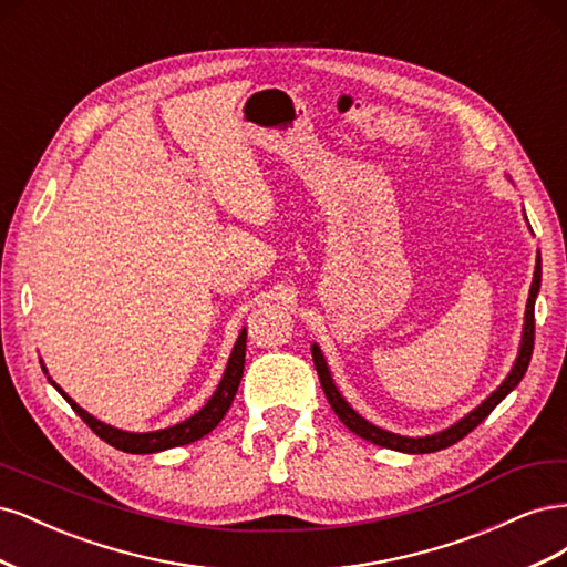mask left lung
Wrapping results in <instances>:
<instances>
[{"instance_id": "left-lung-1", "label": "left lung", "mask_w": 567, "mask_h": 567, "mask_svg": "<svg viewBox=\"0 0 567 567\" xmlns=\"http://www.w3.org/2000/svg\"><path fill=\"white\" fill-rule=\"evenodd\" d=\"M539 284H542V257H537L535 279H532V288H529L527 310H525V326H523V342H520V352H518L516 364H513L511 373L506 375V381L499 388H496L483 404L473 409L466 419H461L458 423L447 427V431H442L437 435H427V437H402V435L388 433V431H383V427H375L373 423L364 421L346 400L340 398V392L333 385V379L329 373V367H326V362H323L321 350L317 346H312L315 369L319 373V381H321L326 400H329L331 409L336 411V416L342 423H346L354 435L364 437L373 444H381V447H388V450H394V452H406V454H431V452H440V450L452 447V444H456L458 440L466 437L473 431V427L483 423L492 414V409L499 404L506 398V394L523 381V375H525L527 364L532 359V350H535V298L539 293Z\"/></svg>"}]
</instances>
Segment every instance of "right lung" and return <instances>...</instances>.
I'll return each instance as SVG.
<instances>
[{"mask_svg":"<svg viewBox=\"0 0 567 567\" xmlns=\"http://www.w3.org/2000/svg\"><path fill=\"white\" fill-rule=\"evenodd\" d=\"M244 362H246V329L241 331V336H238V340H236V346H234L231 357H229L227 371H225V375H221V381H219L215 394L210 398V402L205 404L198 411V414H194L192 419H186V421H182L173 427H165V431H156V433H127V431H117V427L101 423L94 416H90L87 411L80 409L54 381H51V383H54V388L63 394L65 402L73 406L75 414L84 423H87L101 440L109 442L111 447L130 452V454H153V452H163V450H169V447H179V444L196 442L203 435H208L213 427L221 419H225V414H227L234 398H236L238 383H241Z\"/></svg>","mask_w":567,"mask_h":567,"instance_id":"add662e5","label":"right lung"}]
</instances>
